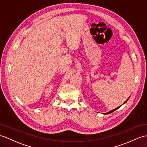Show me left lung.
<instances>
[{
  "mask_svg": "<svg viewBox=\"0 0 147 147\" xmlns=\"http://www.w3.org/2000/svg\"><path fill=\"white\" fill-rule=\"evenodd\" d=\"M130 96H129V97H128V99L127 100H126V101H125V102H124V103H123V104H124V103H126V102H127L128 101V99H129V98H130ZM121 106H120V107H117V108H116V109H113V110H110V112H107V113H103V114H109V113H112V112H114V111H115V110H117L118 109H119V108H120V107Z\"/></svg>",
  "mask_w": 147,
  "mask_h": 147,
  "instance_id": "obj_1",
  "label": "left lung"
}]
</instances>
